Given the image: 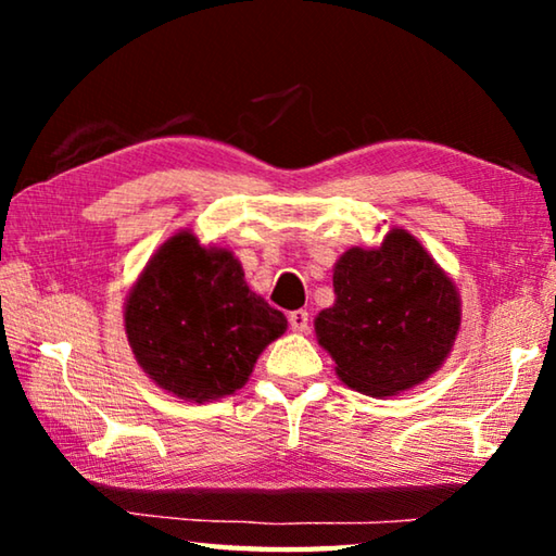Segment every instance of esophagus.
I'll use <instances>...</instances> for the list:
<instances>
[{"label": "esophagus", "instance_id": "1", "mask_svg": "<svg viewBox=\"0 0 556 556\" xmlns=\"http://www.w3.org/2000/svg\"><path fill=\"white\" fill-rule=\"evenodd\" d=\"M289 326H291V331H299V333L308 331V312H306V308H296V312H291L289 314Z\"/></svg>", "mask_w": 556, "mask_h": 556}]
</instances>
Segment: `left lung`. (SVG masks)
Instances as JSON below:
<instances>
[{"label": "left lung", "mask_w": 556, "mask_h": 556, "mask_svg": "<svg viewBox=\"0 0 556 556\" xmlns=\"http://www.w3.org/2000/svg\"><path fill=\"white\" fill-rule=\"evenodd\" d=\"M336 304L316 336L348 388L388 397L434 372L460 326L456 287L427 250L392 230L378 250L353 248L333 269Z\"/></svg>", "instance_id": "obj_1"}]
</instances>
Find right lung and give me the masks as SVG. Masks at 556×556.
Here are the masks:
<instances>
[{"instance_id": "obj_1", "label": "right lung", "mask_w": 556, "mask_h": 556, "mask_svg": "<svg viewBox=\"0 0 556 556\" xmlns=\"http://www.w3.org/2000/svg\"><path fill=\"white\" fill-rule=\"evenodd\" d=\"M131 351L159 388L188 402L240 390L287 318L252 294L228 250L178 232L149 260L125 308Z\"/></svg>"}]
</instances>
